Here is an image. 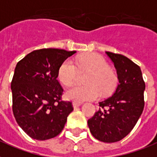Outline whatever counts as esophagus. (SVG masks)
I'll use <instances>...</instances> for the list:
<instances>
[{
	"instance_id": "esophagus-1",
	"label": "esophagus",
	"mask_w": 157,
	"mask_h": 157,
	"mask_svg": "<svg viewBox=\"0 0 157 157\" xmlns=\"http://www.w3.org/2000/svg\"><path fill=\"white\" fill-rule=\"evenodd\" d=\"M81 104V103H78V102H73L72 103V105H73L74 109H76V108H78Z\"/></svg>"
}]
</instances>
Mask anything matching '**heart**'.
Segmentation results:
<instances>
[{"mask_svg": "<svg viewBox=\"0 0 157 157\" xmlns=\"http://www.w3.org/2000/svg\"><path fill=\"white\" fill-rule=\"evenodd\" d=\"M76 64L81 71H87L89 74L86 78V86H76L67 90L65 97L74 102L97 99L100 92L103 95L109 94L117 82V76L113 70L108 67L106 60L97 53H89L76 60ZM78 70L70 59L64 61L58 70V79L67 86L76 81Z\"/></svg>", "mask_w": 157, "mask_h": 157, "instance_id": "1", "label": "heart"}]
</instances>
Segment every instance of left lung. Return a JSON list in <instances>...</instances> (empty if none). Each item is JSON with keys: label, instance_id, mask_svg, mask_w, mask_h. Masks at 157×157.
<instances>
[{"label": "left lung", "instance_id": "obj_1", "mask_svg": "<svg viewBox=\"0 0 157 157\" xmlns=\"http://www.w3.org/2000/svg\"><path fill=\"white\" fill-rule=\"evenodd\" d=\"M117 71L118 84L112 96L100 102L88 120L91 134L104 142L122 140L132 130L144 109L145 82L139 66L121 54L106 52Z\"/></svg>", "mask_w": 157, "mask_h": 157}]
</instances>
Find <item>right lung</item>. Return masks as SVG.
<instances>
[{"label":"right lung","instance_id":"add662e5","mask_svg":"<svg viewBox=\"0 0 157 157\" xmlns=\"http://www.w3.org/2000/svg\"><path fill=\"white\" fill-rule=\"evenodd\" d=\"M75 52L34 50L15 67L10 86L13 113L20 128L33 139L57 136L73 110L71 102L62 100L63 89L57 78L60 66Z\"/></svg>","mask_w":157,"mask_h":157}]
</instances>
